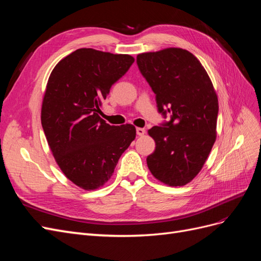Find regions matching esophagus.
Wrapping results in <instances>:
<instances>
[{"label":"esophagus","instance_id":"obj_1","mask_svg":"<svg viewBox=\"0 0 261 261\" xmlns=\"http://www.w3.org/2000/svg\"><path fill=\"white\" fill-rule=\"evenodd\" d=\"M136 133H137L138 136H144L145 134H146V129L145 128H141V127H138L136 129Z\"/></svg>","mask_w":261,"mask_h":261}]
</instances>
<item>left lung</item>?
Segmentation results:
<instances>
[{
	"label": "left lung",
	"mask_w": 261,
	"mask_h": 261,
	"mask_svg": "<svg viewBox=\"0 0 261 261\" xmlns=\"http://www.w3.org/2000/svg\"><path fill=\"white\" fill-rule=\"evenodd\" d=\"M137 65L155 93L158 111L171 117L148 130L155 141L148 168L164 184L186 185L200 172L216 141L217 93L206 69L187 50L141 53Z\"/></svg>",
	"instance_id": "left-lung-1"
}]
</instances>
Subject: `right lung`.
<instances>
[{"label":"right lung","mask_w":261,"mask_h":261,"mask_svg":"<svg viewBox=\"0 0 261 261\" xmlns=\"http://www.w3.org/2000/svg\"><path fill=\"white\" fill-rule=\"evenodd\" d=\"M134 61L127 54L78 49L58 63L46 84V140L65 176L87 191L107 183L136 137L132 124L112 126L99 116L102 101Z\"/></svg>","instance_id":"1"}]
</instances>
